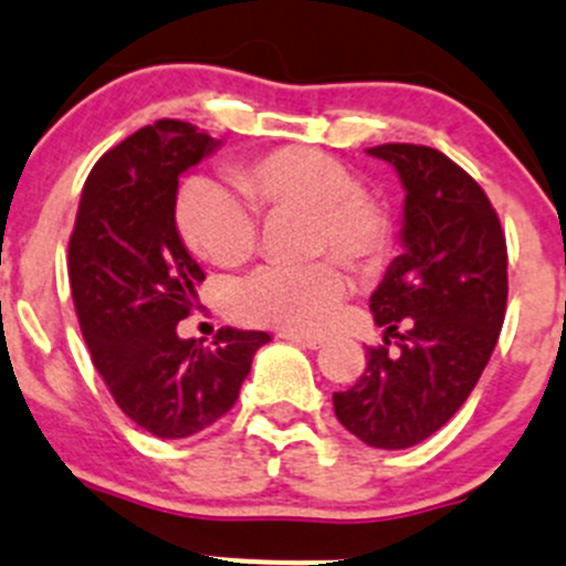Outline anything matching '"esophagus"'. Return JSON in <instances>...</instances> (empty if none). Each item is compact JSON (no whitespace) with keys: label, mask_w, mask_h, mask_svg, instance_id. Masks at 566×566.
Returning a JSON list of instances; mask_svg holds the SVG:
<instances>
[{"label":"esophagus","mask_w":566,"mask_h":566,"mask_svg":"<svg viewBox=\"0 0 566 566\" xmlns=\"http://www.w3.org/2000/svg\"><path fill=\"white\" fill-rule=\"evenodd\" d=\"M281 338L291 340L296 346H305V349H318L324 344V338H316V335H302V333H283Z\"/></svg>","instance_id":"obj_1"}]
</instances>
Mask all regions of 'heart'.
Listing matches in <instances>:
<instances>
[{"label":"heart","instance_id":"b5f03b06","mask_svg":"<svg viewBox=\"0 0 566 566\" xmlns=\"http://www.w3.org/2000/svg\"><path fill=\"white\" fill-rule=\"evenodd\" d=\"M244 201L211 178H192L178 195L176 228L184 244L217 266H239L259 248V214L307 211L311 255L333 253L352 270H371L390 248V217L357 184L344 161L313 148H277L228 172ZM349 296L335 261L264 266L239 283L231 307L242 322L316 335L333 327Z\"/></svg>","mask_w":566,"mask_h":566}]
</instances>
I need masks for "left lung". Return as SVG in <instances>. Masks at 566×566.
<instances>
[{
  "label": "left lung",
  "mask_w": 566,
  "mask_h": 566,
  "mask_svg": "<svg viewBox=\"0 0 566 566\" xmlns=\"http://www.w3.org/2000/svg\"><path fill=\"white\" fill-rule=\"evenodd\" d=\"M368 154L405 187L401 248L371 294L385 346L333 394L338 421L374 449H410L451 421L479 382L506 316V237L484 189L440 150L388 143ZM390 337L400 352L387 355Z\"/></svg>",
  "instance_id": "1"
}]
</instances>
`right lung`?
Listing matches in <instances>:
<instances>
[{"label": "right lung", "instance_id": "obj_1", "mask_svg": "<svg viewBox=\"0 0 566 566\" xmlns=\"http://www.w3.org/2000/svg\"><path fill=\"white\" fill-rule=\"evenodd\" d=\"M217 148L220 139L184 120L134 132L95 161L69 242L71 294L93 366L117 407L165 440L220 421L270 340L233 327L211 346L178 338L206 281L178 237V178Z\"/></svg>", "mask_w": 566, "mask_h": 566}]
</instances>
